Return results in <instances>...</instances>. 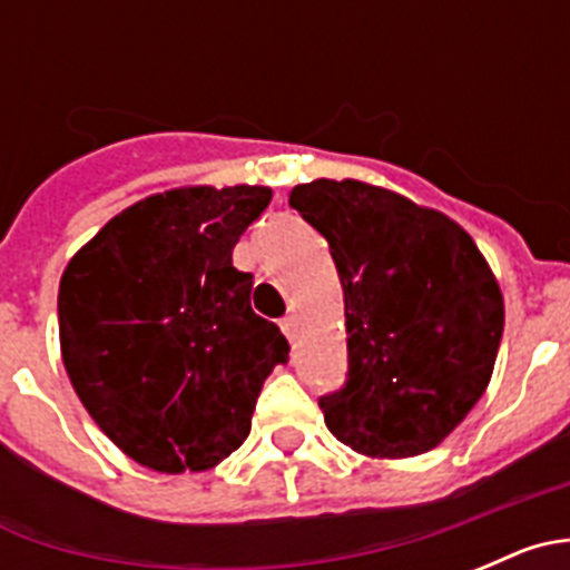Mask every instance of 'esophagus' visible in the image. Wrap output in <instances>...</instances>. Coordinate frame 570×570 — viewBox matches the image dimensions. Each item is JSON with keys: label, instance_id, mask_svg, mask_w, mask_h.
<instances>
[{"label": "esophagus", "instance_id": "obj_1", "mask_svg": "<svg viewBox=\"0 0 570 570\" xmlns=\"http://www.w3.org/2000/svg\"><path fill=\"white\" fill-rule=\"evenodd\" d=\"M282 331H285V336H288V340H296V331H299V322H296L294 314L285 316V320H282Z\"/></svg>", "mask_w": 570, "mask_h": 570}]
</instances>
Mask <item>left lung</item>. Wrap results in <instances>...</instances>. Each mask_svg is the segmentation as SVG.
<instances>
[{
	"label": "left lung",
	"mask_w": 570,
	"mask_h": 570,
	"mask_svg": "<svg viewBox=\"0 0 570 570\" xmlns=\"http://www.w3.org/2000/svg\"><path fill=\"white\" fill-rule=\"evenodd\" d=\"M291 208L328 239L345 294L351 380L322 396L325 425L367 460L425 454L491 382L505 325L491 265L451 216L380 185L314 179Z\"/></svg>",
	"instance_id": "left-lung-1"
}]
</instances>
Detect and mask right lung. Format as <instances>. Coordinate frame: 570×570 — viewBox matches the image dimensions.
<instances>
[{
  "mask_svg": "<svg viewBox=\"0 0 570 570\" xmlns=\"http://www.w3.org/2000/svg\"><path fill=\"white\" fill-rule=\"evenodd\" d=\"M265 185H183L116 214L65 265L59 347L68 380L122 454L159 473L208 471L250 434L288 340L250 308L239 236Z\"/></svg>",
  "mask_w": 570,
  "mask_h": 570,
  "instance_id": "add662e5",
  "label": "right lung"
}]
</instances>
